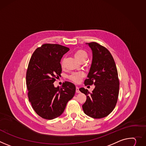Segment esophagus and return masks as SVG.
Returning <instances> with one entry per match:
<instances>
[{"label": "esophagus", "instance_id": "obj_1", "mask_svg": "<svg viewBox=\"0 0 146 146\" xmlns=\"http://www.w3.org/2000/svg\"><path fill=\"white\" fill-rule=\"evenodd\" d=\"M76 93H79V92H80V91H79V88L77 86H76Z\"/></svg>", "mask_w": 146, "mask_h": 146}]
</instances>
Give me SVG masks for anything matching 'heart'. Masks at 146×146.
<instances>
[{
    "instance_id": "1",
    "label": "heart",
    "mask_w": 146,
    "mask_h": 146,
    "mask_svg": "<svg viewBox=\"0 0 146 146\" xmlns=\"http://www.w3.org/2000/svg\"><path fill=\"white\" fill-rule=\"evenodd\" d=\"M74 57L77 59L78 61H79L81 63L84 62L88 56V55L87 52L82 49H78L75 51L74 54ZM66 62V57H63L61 60H60V64L62 67L63 68ZM85 76L84 74L82 72L78 73H73L71 74L68 76V78L69 80L75 83H78L81 82L82 79Z\"/></svg>"
}]
</instances>
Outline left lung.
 <instances>
[{
    "label": "left lung",
    "instance_id": "left-lung-1",
    "mask_svg": "<svg viewBox=\"0 0 146 146\" xmlns=\"http://www.w3.org/2000/svg\"><path fill=\"white\" fill-rule=\"evenodd\" d=\"M92 51V62L84 85L96 86L90 92L80 88L87 96L82 108L84 112L94 119L108 116L115 108L117 101L119 80L116 66L110 52L97 42L87 43Z\"/></svg>",
    "mask_w": 146,
    "mask_h": 146
}]
</instances>
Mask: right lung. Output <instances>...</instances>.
Segmentation results:
<instances>
[{
  "mask_svg": "<svg viewBox=\"0 0 146 146\" xmlns=\"http://www.w3.org/2000/svg\"><path fill=\"white\" fill-rule=\"evenodd\" d=\"M69 49L59 44H44L35 49L30 60L26 73L28 97L33 110L44 119L61 115L75 94L76 87L70 82L58 87L53 84L62 73L61 58Z\"/></svg>",
  "mask_w": 146,
  "mask_h": 146,
  "instance_id": "1",
  "label": "right lung"
}]
</instances>
